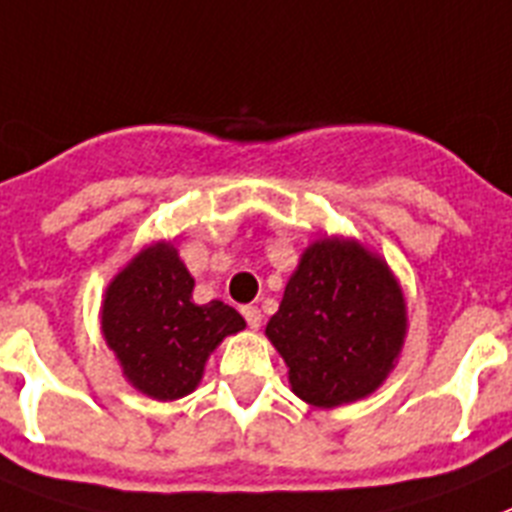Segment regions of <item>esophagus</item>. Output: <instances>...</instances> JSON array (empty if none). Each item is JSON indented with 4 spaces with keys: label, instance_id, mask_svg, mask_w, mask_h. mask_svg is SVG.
Instances as JSON below:
<instances>
[{
    "label": "esophagus",
    "instance_id": "34e87169",
    "mask_svg": "<svg viewBox=\"0 0 512 512\" xmlns=\"http://www.w3.org/2000/svg\"><path fill=\"white\" fill-rule=\"evenodd\" d=\"M242 314H244V319H247V324H250L252 330H257V327L262 324V311L257 309V306H244Z\"/></svg>",
    "mask_w": 512,
    "mask_h": 512
}]
</instances>
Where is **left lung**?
<instances>
[{"label":"left lung","mask_w":512,"mask_h":512,"mask_svg":"<svg viewBox=\"0 0 512 512\" xmlns=\"http://www.w3.org/2000/svg\"><path fill=\"white\" fill-rule=\"evenodd\" d=\"M407 299L379 252L324 234L301 252L265 337L288 366V384L311 407L371 397L397 366Z\"/></svg>","instance_id":"1"}]
</instances>
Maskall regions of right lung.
I'll list each match as a JSON object with an SVG mask.
<instances>
[{"instance_id":"right-lung-1","label":"right lung","mask_w":512,"mask_h":512,"mask_svg":"<svg viewBox=\"0 0 512 512\" xmlns=\"http://www.w3.org/2000/svg\"><path fill=\"white\" fill-rule=\"evenodd\" d=\"M195 278L172 239L141 247L113 275L100 304V332L123 379L157 402L198 389L211 353L247 327L224 301H193Z\"/></svg>"}]
</instances>
